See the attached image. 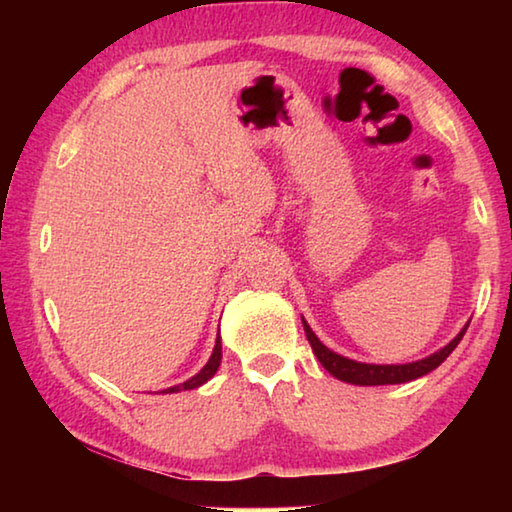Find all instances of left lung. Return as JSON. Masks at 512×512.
<instances>
[{
    "instance_id": "8db88e82",
    "label": "left lung",
    "mask_w": 512,
    "mask_h": 512,
    "mask_svg": "<svg viewBox=\"0 0 512 512\" xmlns=\"http://www.w3.org/2000/svg\"><path fill=\"white\" fill-rule=\"evenodd\" d=\"M470 323H465V327L458 332L452 341H449L445 348H440L438 352L429 354V357L411 361V363H363V361H354L343 357V354L329 350L323 341L314 334V329L309 327V323L302 318V327H305L307 341L311 345V350L320 361L329 375L348 381V384L354 386H386V384H404V381H413L422 375H429L431 370H436L440 363H443L449 354L454 352V348L461 343L465 329Z\"/></svg>"
}]
</instances>
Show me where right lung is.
I'll use <instances>...</instances> for the list:
<instances>
[{
	"mask_svg": "<svg viewBox=\"0 0 512 512\" xmlns=\"http://www.w3.org/2000/svg\"><path fill=\"white\" fill-rule=\"evenodd\" d=\"M219 366H221V336L216 334V343H214V350H212V357H210V361L205 363V366L196 372V375L192 377V379H187L185 384H178V386H171V388H167V391L164 393H180V391H194V388H198V386H203L207 379H212L214 377V372L219 370Z\"/></svg>",
	"mask_w": 512,
	"mask_h": 512,
	"instance_id": "right-lung-1",
	"label": "right lung"
}]
</instances>
